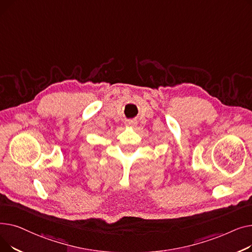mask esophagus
<instances>
[{
	"mask_svg": "<svg viewBox=\"0 0 252 252\" xmlns=\"http://www.w3.org/2000/svg\"><path fill=\"white\" fill-rule=\"evenodd\" d=\"M128 125H135L134 121H128Z\"/></svg>",
	"mask_w": 252,
	"mask_h": 252,
	"instance_id": "obj_1",
	"label": "esophagus"
}]
</instances>
